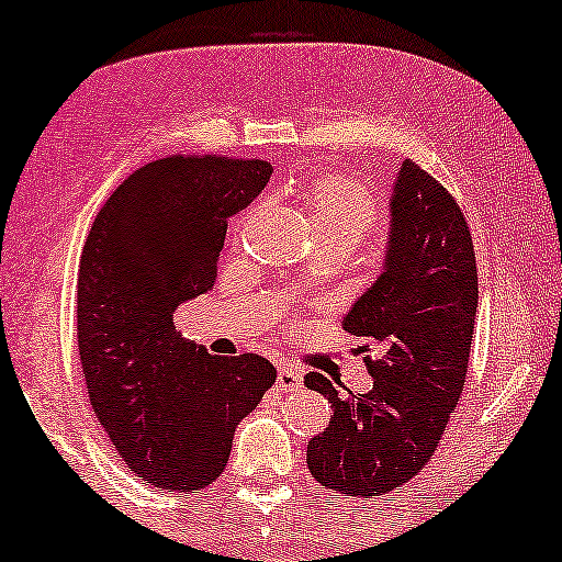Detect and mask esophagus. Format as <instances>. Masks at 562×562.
Listing matches in <instances>:
<instances>
[{
    "mask_svg": "<svg viewBox=\"0 0 562 562\" xmlns=\"http://www.w3.org/2000/svg\"><path fill=\"white\" fill-rule=\"evenodd\" d=\"M302 381H304V371H302V368H296V366H281L279 379H276V386H279L281 391H296L299 386H302Z\"/></svg>",
    "mask_w": 562,
    "mask_h": 562,
    "instance_id": "1",
    "label": "esophagus"
}]
</instances>
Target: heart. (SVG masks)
Returning a JSON list of instances; mask_svg holds the SVG:
<instances>
[{"mask_svg": "<svg viewBox=\"0 0 562 562\" xmlns=\"http://www.w3.org/2000/svg\"><path fill=\"white\" fill-rule=\"evenodd\" d=\"M304 202L319 245H345L352 250L381 220L371 187L352 176H322L304 191Z\"/></svg>", "mask_w": 562, "mask_h": 562, "instance_id": "obj_1", "label": "heart"}]
</instances>
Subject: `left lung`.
Wrapping results in <instances>:
<instances>
[{
  "mask_svg": "<svg viewBox=\"0 0 562 562\" xmlns=\"http://www.w3.org/2000/svg\"><path fill=\"white\" fill-rule=\"evenodd\" d=\"M389 206L386 263L342 319L373 352V389L340 396L317 371L304 379L333 404L306 465L322 486L358 498L389 494L429 463L465 389L479 306L471 229L450 191L404 160Z\"/></svg>",
  "mask_w": 562,
  "mask_h": 562,
  "instance_id": "left-lung-1",
  "label": "left lung"
}]
</instances>
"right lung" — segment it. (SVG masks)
<instances>
[{
	"label": "right lung",
	"mask_w": 562,
	"mask_h": 562,
	"mask_svg": "<svg viewBox=\"0 0 562 562\" xmlns=\"http://www.w3.org/2000/svg\"><path fill=\"white\" fill-rule=\"evenodd\" d=\"M266 160L168 156L130 173L89 229L76 335L91 409L130 471L202 491L235 427L276 383L256 352L210 356L176 333V306L214 286L227 220L271 179Z\"/></svg>",
	"instance_id": "obj_1"
}]
</instances>
